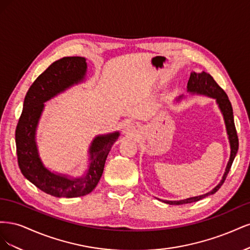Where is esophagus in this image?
Segmentation results:
<instances>
[{"label": "esophagus", "instance_id": "obj_1", "mask_svg": "<svg viewBox=\"0 0 250 250\" xmlns=\"http://www.w3.org/2000/svg\"><path fill=\"white\" fill-rule=\"evenodd\" d=\"M128 130H130V129H128Z\"/></svg>", "mask_w": 250, "mask_h": 250}]
</instances>
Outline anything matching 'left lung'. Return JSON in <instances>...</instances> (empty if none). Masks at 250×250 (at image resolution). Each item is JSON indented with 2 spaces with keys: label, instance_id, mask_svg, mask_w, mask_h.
<instances>
[{
  "label": "left lung",
  "instance_id": "8db88e82",
  "mask_svg": "<svg viewBox=\"0 0 250 250\" xmlns=\"http://www.w3.org/2000/svg\"><path fill=\"white\" fill-rule=\"evenodd\" d=\"M188 90L191 93H197V94H203L209 97H213L217 100V103L220 107L222 115L225 121V125H226V130H228L229 134V139L230 143V157L228 164V167H226L225 173L222 177V180L220 181L214 190H211L210 192L197 196V197H192V198H188L185 200H179V201H168V200H164V202L169 203V204H175V206H179V204H186V203H191L198 201L202 198H206L207 196H209L211 194L216 193L219 188H221L223 185L224 180L226 179V176L230 170V167L232 165V162L234 160V156L237 154V151L239 148V139H238V134L236 130V126H234L233 122V113H232V107L230 101L229 99L228 95L224 92V90L219 86L218 83L214 80V78L210 76L209 74L202 72V73H191L190 79L188 81Z\"/></svg>",
  "mask_w": 250,
  "mask_h": 250
}]
</instances>
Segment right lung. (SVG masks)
Returning a JSON list of instances; mask_svg holds the SVG:
<instances>
[{
    "label": "right lung",
    "mask_w": 250,
    "mask_h": 250,
    "mask_svg": "<svg viewBox=\"0 0 250 250\" xmlns=\"http://www.w3.org/2000/svg\"><path fill=\"white\" fill-rule=\"evenodd\" d=\"M85 72L86 62L83 57H63L53 62L30 86L16 129L18 164L21 174L40 190L55 197H80L92 192L102 176L112 144L119 137V132H115L93 141L85 176L71 179L56 175L43 167L35 144V129L43 102L82 81Z\"/></svg>",
    "instance_id": "1"
}]
</instances>
